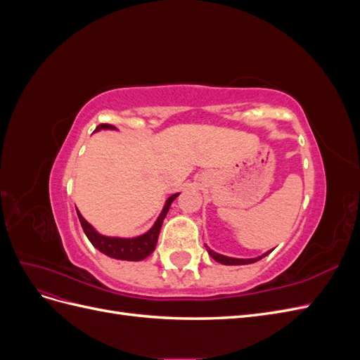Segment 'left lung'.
Here are the masks:
<instances>
[{"label": "left lung", "mask_w": 360, "mask_h": 360, "mask_svg": "<svg viewBox=\"0 0 360 360\" xmlns=\"http://www.w3.org/2000/svg\"><path fill=\"white\" fill-rule=\"evenodd\" d=\"M207 252H209V255H210L214 261H217V263H221V264H225V266H240V264H250V263H255V261H258V259H261V258H264L266 255H269V254H270V250H269V252H266V254L261 255V257H257V258H248V259L225 257V255H221V254L214 252V250H212V249H209V248H207Z\"/></svg>", "instance_id": "1"}]
</instances>
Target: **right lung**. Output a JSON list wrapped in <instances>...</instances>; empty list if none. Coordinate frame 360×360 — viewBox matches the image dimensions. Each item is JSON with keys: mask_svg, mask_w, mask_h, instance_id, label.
<instances>
[{"mask_svg": "<svg viewBox=\"0 0 360 360\" xmlns=\"http://www.w3.org/2000/svg\"><path fill=\"white\" fill-rule=\"evenodd\" d=\"M101 129H111L112 130L115 127L112 124L102 123V124L96 127V130H101ZM96 130H94V132H96ZM177 197H179V193L171 195V197L167 200L162 213L159 214L156 224L151 226L146 234L139 236V237H134V238H120V237L102 236V234L97 233L94 228L84 219L78 210H76V212H78L79 222L82 225V230H84L85 236L89 237V240L91 242V245L96 249H99L101 252H103L105 255L111 257V258L126 259V261H141V259L147 258L155 250L163 219H165V216L169 210L171 202L176 200Z\"/></svg>", "mask_w": 360, "mask_h": 360, "instance_id": "1", "label": "right lung"}]
</instances>
